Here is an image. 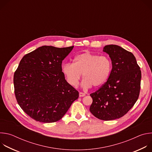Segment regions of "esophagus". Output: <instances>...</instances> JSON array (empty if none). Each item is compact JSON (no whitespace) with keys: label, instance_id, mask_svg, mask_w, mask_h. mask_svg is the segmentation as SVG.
<instances>
[{"label":"esophagus","instance_id":"esophagus-1","mask_svg":"<svg viewBox=\"0 0 152 152\" xmlns=\"http://www.w3.org/2000/svg\"><path fill=\"white\" fill-rule=\"evenodd\" d=\"M79 97H83L85 96V94L83 93H82V92H79Z\"/></svg>","mask_w":152,"mask_h":152}]
</instances>
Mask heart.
Masks as SVG:
<instances>
[{
    "label": "heart",
    "mask_w": 152,
    "mask_h": 152,
    "mask_svg": "<svg viewBox=\"0 0 152 152\" xmlns=\"http://www.w3.org/2000/svg\"><path fill=\"white\" fill-rule=\"evenodd\" d=\"M111 67V61L107 56L86 52L76 55L73 64H64L62 71L67 82L73 86H77L82 74L83 87L97 88L109 78Z\"/></svg>",
    "instance_id": "obj_1"
}]
</instances>
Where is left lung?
Here are the masks:
<instances>
[{
	"instance_id": "obj_1",
	"label": "left lung",
	"mask_w": 152,
	"mask_h": 152,
	"mask_svg": "<svg viewBox=\"0 0 152 152\" xmlns=\"http://www.w3.org/2000/svg\"><path fill=\"white\" fill-rule=\"evenodd\" d=\"M113 68L107 80L96 92L90 111L96 118L108 121L124 116L137 101L141 88V72L134 55L117 45H107Z\"/></svg>"
}]
</instances>
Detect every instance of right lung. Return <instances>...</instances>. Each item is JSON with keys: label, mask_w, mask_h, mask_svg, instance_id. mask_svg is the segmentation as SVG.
Here are the masks:
<instances>
[{"label": "right lung", "mask_w": 152, "mask_h": 152, "mask_svg": "<svg viewBox=\"0 0 152 152\" xmlns=\"http://www.w3.org/2000/svg\"><path fill=\"white\" fill-rule=\"evenodd\" d=\"M73 47H39L25 55L14 72L17 103L37 121H59L79 97L78 91L65 79L62 72V62Z\"/></svg>", "instance_id": "1"}]
</instances>
